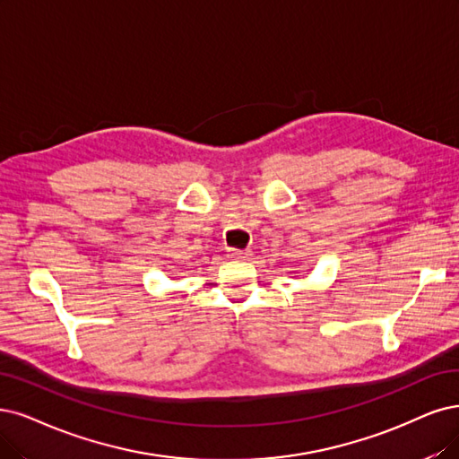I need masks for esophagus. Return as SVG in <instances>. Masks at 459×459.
<instances>
[{"mask_svg": "<svg viewBox=\"0 0 459 459\" xmlns=\"http://www.w3.org/2000/svg\"><path fill=\"white\" fill-rule=\"evenodd\" d=\"M251 255L249 249H229V257L234 261H247Z\"/></svg>", "mask_w": 459, "mask_h": 459, "instance_id": "esophagus-1", "label": "esophagus"}]
</instances>
